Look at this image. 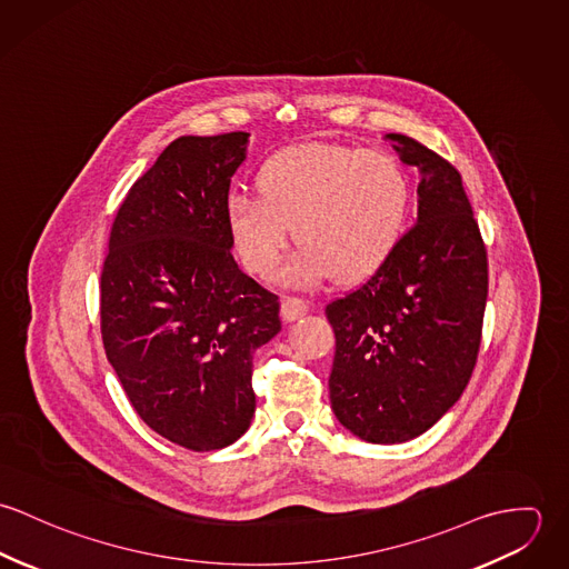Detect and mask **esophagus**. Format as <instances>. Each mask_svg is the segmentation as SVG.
<instances>
[{
  "mask_svg": "<svg viewBox=\"0 0 569 569\" xmlns=\"http://www.w3.org/2000/svg\"><path fill=\"white\" fill-rule=\"evenodd\" d=\"M309 313V302L302 300V298H284L282 300V307H280V316L282 320L287 322H296L300 318H305Z\"/></svg>",
  "mask_w": 569,
  "mask_h": 569,
  "instance_id": "34e87169",
  "label": "esophagus"
}]
</instances>
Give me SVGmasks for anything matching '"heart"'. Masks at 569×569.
<instances>
[{
	"mask_svg": "<svg viewBox=\"0 0 569 569\" xmlns=\"http://www.w3.org/2000/svg\"><path fill=\"white\" fill-rule=\"evenodd\" d=\"M258 188L228 199L234 247L251 273L269 276L293 228L300 249L280 278L300 287L330 273L343 282L375 273L401 241L411 201L395 156L341 144L276 153L260 168Z\"/></svg>",
	"mask_w": 569,
	"mask_h": 569,
	"instance_id": "b5f03b06",
	"label": "heart"
}]
</instances>
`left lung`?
<instances>
[{
	"instance_id": "8db88e82",
	"label": "left lung",
	"mask_w": 569,
	"mask_h": 569,
	"mask_svg": "<svg viewBox=\"0 0 569 569\" xmlns=\"http://www.w3.org/2000/svg\"><path fill=\"white\" fill-rule=\"evenodd\" d=\"M416 166L418 219L388 260L332 300L328 379L337 420L366 442H407L462 397L482 341L487 247L460 172L420 142L388 133Z\"/></svg>"
}]
</instances>
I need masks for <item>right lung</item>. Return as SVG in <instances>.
I'll use <instances>...</instances> for the list:
<instances>
[{
  "instance_id": "right-lung-1",
  "label": "right lung",
  "mask_w": 569,
  "mask_h": 569,
  "mask_svg": "<svg viewBox=\"0 0 569 569\" xmlns=\"http://www.w3.org/2000/svg\"><path fill=\"white\" fill-rule=\"evenodd\" d=\"M249 133L181 136L118 208L100 276V332L138 416L214 451L249 429L251 355L280 332L278 296L232 256L228 194Z\"/></svg>"
}]
</instances>
